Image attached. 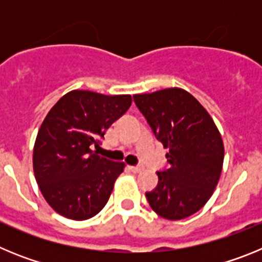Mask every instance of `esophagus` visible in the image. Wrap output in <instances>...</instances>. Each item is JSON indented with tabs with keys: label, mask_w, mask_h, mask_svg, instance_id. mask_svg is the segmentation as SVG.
I'll use <instances>...</instances> for the list:
<instances>
[{
	"label": "esophagus",
	"mask_w": 262,
	"mask_h": 262,
	"mask_svg": "<svg viewBox=\"0 0 262 262\" xmlns=\"http://www.w3.org/2000/svg\"><path fill=\"white\" fill-rule=\"evenodd\" d=\"M128 169L131 170V172L139 173L143 170V166L142 165H131V166H128Z\"/></svg>",
	"instance_id": "34e87169"
}]
</instances>
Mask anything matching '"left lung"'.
<instances>
[{"label": "left lung", "instance_id": "1", "mask_svg": "<svg viewBox=\"0 0 262 262\" xmlns=\"http://www.w3.org/2000/svg\"><path fill=\"white\" fill-rule=\"evenodd\" d=\"M134 102L169 149L168 168L157 172V186L145 193L148 203L169 221L195 214L214 193L223 166V140L214 120L180 88L135 94Z\"/></svg>", "mask_w": 262, "mask_h": 262}]
</instances>
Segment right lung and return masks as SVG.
<instances>
[{
	"label": "right lung",
	"instance_id": "add662e5",
	"mask_svg": "<svg viewBox=\"0 0 262 262\" xmlns=\"http://www.w3.org/2000/svg\"><path fill=\"white\" fill-rule=\"evenodd\" d=\"M131 96L72 90L43 120L34 145V173L57 214L85 221L107 203L124 164L99 156L106 129L131 106Z\"/></svg>",
	"mask_w": 262,
	"mask_h": 262
}]
</instances>
